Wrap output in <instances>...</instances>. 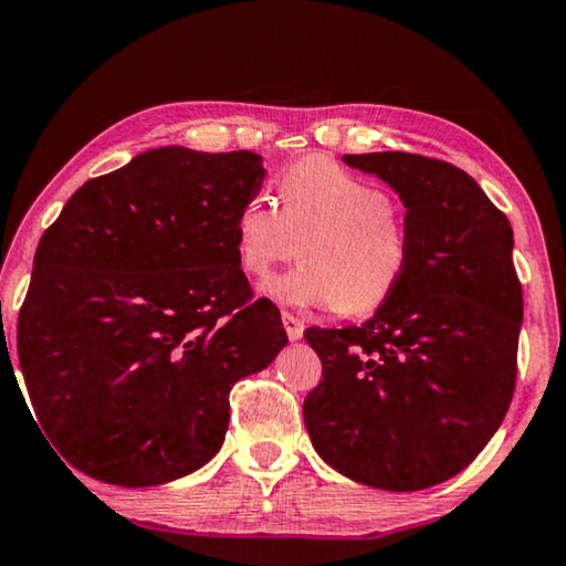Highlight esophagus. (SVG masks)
I'll use <instances>...</instances> for the list:
<instances>
[{
    "label": "esophagus",
    "instance_id": "1",
    "mask_svg": "<svg viewBox=\"0 0 566 566\" xmlns=\"http://www.w3.org/2000/svg\"><path fill=\"white\" fill-rule=\"evenodd\" d=\"M282 322H284V329H286V335H290V339H302L304 322L300 317H294V315H290V312H284Z\"/></svg>",
    "mask_w": 566,
    "mask_h": 566
}]
</instances>
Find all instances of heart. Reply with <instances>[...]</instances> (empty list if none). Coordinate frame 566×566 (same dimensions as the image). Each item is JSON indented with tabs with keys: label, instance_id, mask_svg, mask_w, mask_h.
<instances>
[{
	"label": "heart",
	"instance_id": "obj_1",
	"mask_svg": "<svg viewBox=\"0 0 566 566\" xmlns=\"http://www.w3.org/2000/svg\"><path fill=\"white\" fill-rule=\"evenodd\" d=\"M280 199L276 206L254 193L237 213V254L249 276L266 280L300 249L307 259L269 284V297L286 307L370 315L396 294L410 244L380 186L312 156L284 170Z\"/></svg>",
	"mask_w": 566,
	"mask_h": 566
}]
</instances>
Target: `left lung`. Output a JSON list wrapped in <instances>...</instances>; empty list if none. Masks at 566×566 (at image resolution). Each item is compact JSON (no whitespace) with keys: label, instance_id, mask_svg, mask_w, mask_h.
Returning a JSON list of instances; mask_svg holds the SVG:
<instances>
[{"label":"left lung","instance_id":"obj_1","mask_svg":"<svg viewBox=\"0 0 566 566\" xmlns=\"http://www.w3.org/2000/svg\"><path fill=\"white\" fill-rule=\"evenodd\" d=\"M406 206L410 259L360 327L304 332L322 382L304 398L319 459L365 486L420 491L461 473L504 420L524 317L509 219L446 160L343 156Z\"/></svg>","mask_w":566,"mask_h":566}]
</instances>
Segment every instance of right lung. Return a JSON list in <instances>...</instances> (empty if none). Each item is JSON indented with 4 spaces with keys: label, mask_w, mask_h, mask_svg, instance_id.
Wrapping results in <instances>:
<instances>
[{
    "label": "right lung",
    "mask_w": 566,
    "mask_h": 566,
    "mask_svg": "<svg viewBox=\"0 0 566 566\" xmlns=\"http://www.w3.org/2000/svg\"><path fill=\"white\" fill-rule=\"evenodd\" d=\"M262 160L146 150L80 186L42 234L17 355L44 433L85 476L140 489L201 469L231 385L286 345L237 254Z\"/></svg>",
    "instance_id": "obj_1"
}]
</instances>
